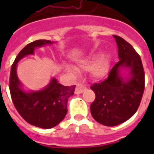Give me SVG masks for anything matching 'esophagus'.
I'll return each mask as SVG.
<instances>
[{"label": "esophagus", "instance_id": "1", "mask_svg": "<svg viewBox=\"0 0 154 154\" xmlns=\"http://www.w3.org/2000/svg\"><path fill=\"white\" fill-rule=\"evenodd\" d=\"M86 90V87L81 85V84H77V87H76V89H75V93L76 94H81L84 91Z\"/></svg>", "mask_w": 154, "mask_h": 154}]
</instances>
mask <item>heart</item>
<instances>
[{"label":"heart","mask_w":154,"mask_h":154,"mask_svg":"<svg viewBox=\"0 0 154 154\" xmlns=\"http://www.w3.org/2000/svg\"><path fill=\"white\" fill-rule=\"evenodd\" d=\"M110 66V56L108 54H101L98 57L97 54L81 64L80 67L84 70H91V74L95 78L100 79L107 75ZM67 70L73 72L74 69L71 67H67Z\"/></svg>","instance_id":"1"}]
</instances>
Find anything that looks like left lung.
I'll list each match as a JSON object with an SVG mask.
<instances>
[{"label": "left lung", "mask_w": 154, "mask_h": 154, "mask_svg": "<svg viewBox=\"0 0 154 154\" xmlns=\"http://www.w3.org/2000/svg\"><path fill=\"white\" fill-rule=\"evenodd\" d=\"M114 38L119 61L107 79L91 87L96 94L91 105V116L106 126L118 125L131 118L139 108L144 91V72L139 55L124 38L117 35ZM125 68L129 72L124 77L121 71Z\"/></svg>", "instance_id": "1"}]
</instances>
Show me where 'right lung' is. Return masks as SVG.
Segmentation results:
<instances>
[{"label":"right lung","mask_w":154,"mask_h":154,"mask_svg":"<svg viewBox=\"0 0 154 154\" xmlns=\"http://www.w3.org/2000/svg\"><path fill=\"white\" fill-rule=\"evenodd\" d=\"M54 42L39 39L27 44L15 58L10 77V91L15 109L25 121L42 129H51L58 125L67 113V100L74 94L76 86L65 87L53 77L39 91H25L16 72L17 63L27 55L35 54L36 48L50 45Z\"/></svg>","instance_id":"obj_1"}]
</instances>
